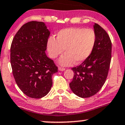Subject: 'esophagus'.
Masks as SVG:
<instances>
[{
  "mask_svg": "<svg viewBox=\"0 0 125 125\" xmlns=\"http://www.w3.org/2000/svg\"><path fill=\"white\" fill-rule=\"evenodd\" d=\"M65 69H66L65 68H62V67H59V70L60 71H65Z\"/></svg>",
  "mask_w": 125,
  "mask_h": 125,
  "instance_id": "1",
  "label": "esophagus"
}]
</instances>
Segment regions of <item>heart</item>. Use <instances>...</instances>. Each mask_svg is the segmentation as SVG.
<instances>
[{
	"instance_id": "1",
	"label": "heart",
	"mask_w": 125,
	"mask_h": 125,
	"mask_svg": "<svg viewBox=\"0 0 125 125\" xmlns=\"http://www.w3.org/2000/svg\"><path fill=\"white\" fill-rule=\"evenodd\" d=\"M96 42V34L91 29L71 27L59 31L56 40L50 38L47 42L50 56L56 59L62 54L59 63L70 66L74 62L80 63L86 60L92 52Z\"/></svg>"
}]
</instances>
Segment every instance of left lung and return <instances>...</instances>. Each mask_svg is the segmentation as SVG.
I'll return each instance as SVG.
<instances>
[{"label": "left lung", "mask_w": 125, "mask_h": 125, "mask_svg": "<svg viewBox=\"0 0 125 125\" xmlns=\"http://www.w3.org/2000/svg\"><path fill=\"white\" fill-rule=\"evenodd\" d=\"M96 42L89 57L81 65L72 68L73 80L69 83L74 94L89 98L98 92L104 84L111 59V41L106 31L94 23Z\"/></svg>", "instance_id": "8db88e82"}]
</instances>
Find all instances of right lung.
I'll list each match as a JSON object with an SVG mask.
<instances>
[{
  "instance_id": "1",
  "label": "right lung",
  "mask_w": 125,
  "mask_h": 125,
  "mask_svg": "<svg viewBox=\"0 0 125 125\" xmlns=\"http://www.w3.org/2000/svg\"><path fill=\"white\" fill-rule=\"evenodd\" d=\"M50 35L45 23L28 22L21 26L10 46V64L17 84L27 96L39 99L48 94L52 75L57 72L45 54Z\"/></svg>"
}]
</instances>
